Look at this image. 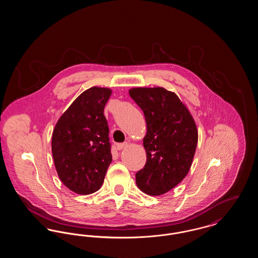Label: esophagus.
Instances as JSON below:
<instances>
[{"label": "esophagus", "mask_w": 258, "mask_h": 258, "mask_svg": "<svg viewBox=\"0 0 258 258\" xmlns=\"http://www.w3.org/2000/svg\"><path fill=\"white\" fill-rule=\"evenodd\" d=\"M128 143L127 142H124V143H120V144H117V150H122L123 148L127 147Z\"/></svg>", "instance_id": "esophagus-1"}]
</instances>
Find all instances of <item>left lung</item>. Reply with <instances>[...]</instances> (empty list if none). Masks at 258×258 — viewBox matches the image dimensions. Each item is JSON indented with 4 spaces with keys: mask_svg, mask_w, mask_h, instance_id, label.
Returning <instances> with one entry per match:
<instances>
[{
    "mask_svg": "<svg viewBox=\"0 0 258 258\" xmlns=\"http://www.w3.org/2000/svg\"><path fill=\"white\" fill-rule=\"evenodd\" d=\"M128 93L147 124L143 139L147 161L135 174L136 184L146 195L161 196L189 171L198 140L197 124L178 96L164 88H133Z\"/></svg>",
    "mask_w": 258,
    "mask_h": 258,
    "instance_id": "left-lung-1",
    "label": "left lung"
}]
</instances>
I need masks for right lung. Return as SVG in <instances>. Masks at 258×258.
I'll return each mask as SVG.
<instances>
[{
	"instance_id": "add662e5",
	"label": "right lung",
	"mask_w": 258,
	"mask_h": 258,
	"mask_svg": "<svg viewBox=\"0 0 258 258\" xmlns=\"http://www.w3.org/2000/svg\"><path fill=\"white\" fill-rule=\"evenodd\" d=\"M110 89L92 87L74 100L56 123L52 155L62 184L78 195L98 190L112 161L104 106Z\"/></svg>"
}]
</instances>
